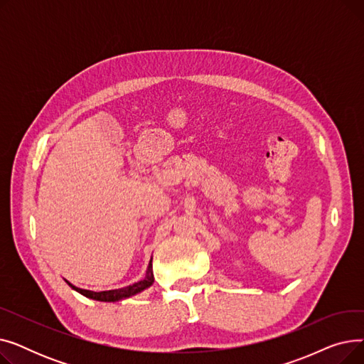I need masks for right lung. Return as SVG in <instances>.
<instances>
[{
	"instance_id": "add662e5",
	"label": "right lung",
	"mask_w": 364,
	"mask_h": 364,
	"mask_svg": "<svg viewBox=\"0 0 364 364\" xmlns=\"http://www.w3.org/2000/svg\"><path fill=\"white\" fill-rule=\"evenodd\" d=\"M68 282V280H66ZM155 282V277H153V269H151V259L149 261L147 265V272L143 280L137 282V283H132L129 286H125V288L121 289H112V291H102V292H92V291H87V289H81V288H76L72 283L68 282V284L70 288L76 292H80L81 295L90 298V299H95V301H103V302H117L129 296L137 295L140 292H143L144 289L150 288V286Z\"/></svg>"
}]
</instances>
